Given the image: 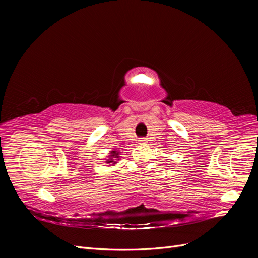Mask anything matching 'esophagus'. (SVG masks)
Masks as SVG:
<instances>
[{"label":"esophagus","instance_id":"obj_1","mask_svg":"<svg viewBox=\"0 0 258 258\" xmlns=\"http://www.w3.org/2000/svg\"><path fill=\"white\" fill-rule=\"evenodd\" d=\"M139 141H140V142H145V141H146V139H140Z\"/></svg>","mask_w":258,"mask_h":258}]
</instances>
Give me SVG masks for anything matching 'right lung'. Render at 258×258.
Returning a JSON list of instances; mask_svg holds the SVG:
<instances>
[{
  "label": "right lung",
  "mask_w": 258,
  "mask_h": 258,
  "mask_svg": "<svg viewBox=\"0 0 258 258\" xmlns=\"http://www.w3.org/2000/svg\"><path fill=\"white\" fill-rule=\"evenodd\" d=\"M108 158L105 162L107 163V165H115V163H117L116 162V160L115 159H118L119 158V152H117V151H115V150H113V151H111L110 152V156H108Z\"/></svg>",
  "instance_id": "obj_1"
}]
</instances>
